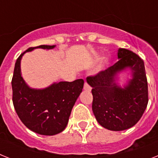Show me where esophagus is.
<instances>
[{"instance_id": "esophagus-1", "label": "esophagus", "mask_w": 158, "mask_h": 158, "mask_svg": "<svg viewBox=\"0 0 158 158\" xmlns=\"http://www.w3.org/2000/svg\"><path fill=\"white\" fill-rule=\"evenodd\" d=\"M84 89H85V90H87V91H90L91 90V87L89 86V85L87 82H85Z\"/></svg>"}]
</instances>
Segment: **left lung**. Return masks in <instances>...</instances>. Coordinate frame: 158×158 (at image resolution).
Masks as SVG:
<instances>
[{
    "mask_svg": "<svg viewBox=\"0 0 158 158\" xmlns=\"http://www.w3.org/2000/svg\"><path fill=\"white\" fill-rule=\"evenodd\" d=\"M118 60L104 71L88 77L92 87L94 114L101 126L123 131L140 120L148 102V82L144 61L131 51L119 48ZM129 68L133 77L123 88L115 82L120 71Z\"/></svg>",
    "mask_w": 158,
    "mask_h": 158,
    "instance_id": "left-lung-1",
    "label": "left lung"
}]
</instances>
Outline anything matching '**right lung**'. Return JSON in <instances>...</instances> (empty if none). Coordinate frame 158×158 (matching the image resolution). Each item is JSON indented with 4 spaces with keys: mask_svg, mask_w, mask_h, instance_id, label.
I'll use <instances>...</instances> for the list:
<instances>
[{
    "mask_svg": "<svg viewBox=\"0 0 158 158\" xmlns=\"http://www.w3.org/2000/svg\"><path fill=\"white\" fill-rule=\"evenodd\" d=\"M56 45H40L28 48L17 59L12 78L13 103L21 121L36 133L53 135L63 131L69 122L72 109L81 93L84 81L55 82L45 89H32L21 74V60L35 48L52 49Z\"/></svg>",
    "mask_w": 158,
    "mask_h": 158,
    "instance_id": "obj_1",
    "label": "right lung"
}]
</instances>
